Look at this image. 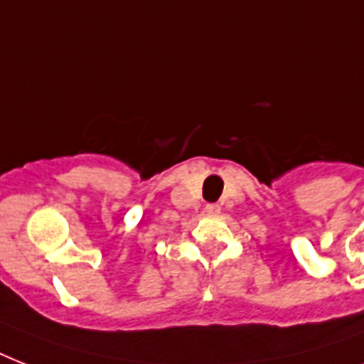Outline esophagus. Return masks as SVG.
Listing matches in <instances>:
<instances>
[{
    "label": "esophagus",
    "instance_id": "obj_1",
    "mask_svg": "<svg viewBox=\"0 0 364 364\" xmlns=\"http://www.w3.org/2000/svg\"><path fill=\"white\" fill-rule=\"evenodd\" d=\"M219 211H221V208H219V205H217V204H208V205H205V213H208V215H217Z\"/></svg>",
    "mask_w": 364,
    "mask_h": 364
}]
</instances>
